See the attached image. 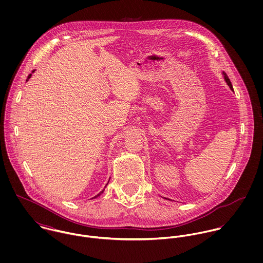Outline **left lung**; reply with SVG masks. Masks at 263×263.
<instances>
[{"mask_svg": "<svg viewBox=\"0 0 263 263\" xmlns=\"http://www.w3.org/2000/svg\"><path fill=\"white\" fill-rule=\"evenodd\" d=\"M222 75H223V77H224V80L226 81V83H227V85L229 86V88L234 92V89H233V86H232V84H231V81H230V79L228 78V76H227V74H226L225 72L223 71L222 72ZM166 199H168V198H166Z\"/></svg>", "mask_w": 263, "mask_h": 263, "instance_id": "obj_1", "label": "left lung"}]
</instances>
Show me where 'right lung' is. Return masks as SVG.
<instances>
[{
    "instance_id": "obj_1",
    "label": "right lung",
    "mask_w": 263,
    "mask_h": 263,
    "mask_svg": "<svg viewBox=\"0 0 263 263\" xmlns=\"http://www.w3.org/2000/svg\"><path fill=\"white\" fill-rule=\"evenodd\" d=\"M34 72H35V70H33V71H32V73H34ZM31 76H32V74H30V75L28 76V78H27V80H26V82H27V81H28V80H29V79H30V78H31ZM107 184H108V183H107ZM103 191H104V189H103V190H102V191H101V192H100V193H98V194H97V195H96V196H95V197H98V196H99V195H101V193H102V192H103Z\"/></svg>"
}]
</instances>
